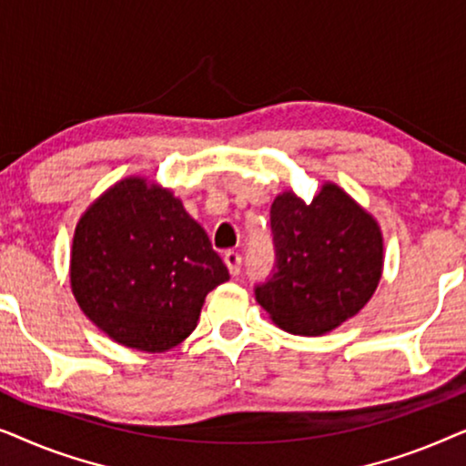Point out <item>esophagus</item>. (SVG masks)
I'll use <instances>...</instances> for the list:
<instances>
[{
	"label": "esophagus",
	"mask_w": 466,
	"mask_h": 466,
	"mask_svg": "<svg viewBox=\"0 0 466 466\" xmlns=\"http://www.w3.org/2000/svg\"><path fill=\"white\" fill-rule=\"evenodd\" d=\"M225 263L228 267V271H231V276H239V271H241V257H239L238 252H233V250L225 252Z\"/></svg>",
	"instance_id": "esophagus-1"
}]
</instances>
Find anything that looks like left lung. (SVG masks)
<instances>
[{"mask_svg":"<svg viewBox=\"0 0 466 466\" xmlns=\"http://www.w3.org/2000/svg\"><path fill=\"white\" fill-rule=\"evenodd\" d=\"M271 233L276 267L254 297L279 329L327 333L359 314L378 289V222L335 184H324L309 203L292 193L276 197Z\"/></svg>","mask_w":466,"mask_h":466,"instance_id":"obj_1","label":"left lung"}]
</instances>
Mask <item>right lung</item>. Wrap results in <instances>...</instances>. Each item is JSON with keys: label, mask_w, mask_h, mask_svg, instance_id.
Masks as SVG:
<instances>
[{"label": "right lung", "mask_w": 466, "mask_h": 466, "mask_svg": "<svg viewBox=\"0 0 466 466\" xmlns=\"http://www.w3.org/2000/svg\"><path fill=\"white\" fill-rule=\"evenodd\" d=\"M69 279L82 311L114 341L165 352L193 333L228 269L180 199L127 177L80 218Z\"/></svg>", "instance_id": "right-lung-1"}]
</instances>
